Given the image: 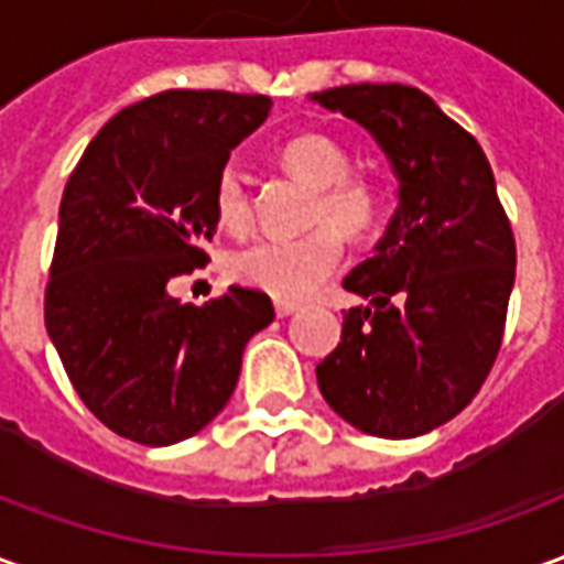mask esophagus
I'll list each match as a JSON object with an SVG mask.
<instances>
[{
  "instance_id": "34e87169",
  "label": "esophagus",
  "mask_w": 564,
  "mask_h": 564,
  "mask_svg": "<svg viewBox=\"0 0 564 564\" xmlns=\"http://www.w3.org/2000/svg\"><path fill=\"white\" fill-rule=\"evenodd\" d=\"M295 311H299V305H295V302H283V299H278V302H274V314H278V317H290V314H295Z\"/></svg>"
}]
</instances>
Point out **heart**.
<instances>
[{
	"instance_id": "heart-1",
	"label": "heart",
	"mask_w": 564,
	"mask_h": 564,
	"mask_svg": "<svg viewBox=\"0 0 564 564\" xmlns=\"http://www.w3.org/2000/svg\"><path fill=\"white\" fill-rule=\"evenodd\" d=\"M281 165L295 181L314 186L305 226L299 238H262L235 250L229 274L241 286L274 299H305L329 278L341 262L347 238H366L383 214V189L375 177L350 172V153L341 141L323 132L295 135L281 148ZM214 214L229 232L241 235L253 223V196L245 174L226 165L214 181Z\"/></svg>"
}]
</instances>
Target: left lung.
<instances>
[{"mask_svg":"<svg viewBox=\"0 0 564 564\" xmlns=\"http://www.w3.org/2000/svg\"><path fill=\"white\" fill-rule=\"evenodd\" d=\"M371 132L399 181L375 257L344 290L341 344L317 366L323 399L359 432L416 437L459 414L501 347L517 245L480 144L423 90L350 84L311 96Z\"/></svg>","mask_w":564,"mask_h":564,"instance_id":"obj_1","label":"left lung"}]
</instances>
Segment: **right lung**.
Listing matches in <instances>:
<instances>
[{
  "label": "right lung",
  "mask_w": 564,
  "mask_h": 564,
  "mask_svg": "<svg viewBox=\"0 0 564 564\" xmlns=\"http://www.w3.org/2000/svg\"><path fill=\"white\" fill-rule=\"evenodd\" d=\"M269 96L165 90L111 117L59 202L44 326L80 402L148 447L193 437L232 399L271 299L229 286L184 305L169 281L208 262L214 181Z\"/></svg>",
  "instance_id": "obj_1"
}]
</instances>
